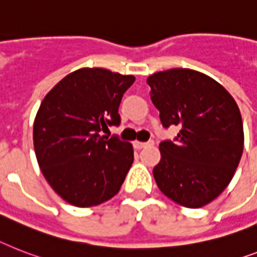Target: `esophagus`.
Instances as JSON below:
<instances>
[{"label": "esophagus", "instance_id": "obj_1", "mask_svg": "<svg viewBox=\"0 0 257 257\" xmlns=\"http://www.w3.org/2000/svg\"><path fill=\"white\" fill-rule=\"evenodd\" d=\"M153 140H149L148 143H141V141H135V148L136 149H143V148H147V147H153Z\"/></svg>", "mask_w": 257, "mask_h": 257}]
</instances>
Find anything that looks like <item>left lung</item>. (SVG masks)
<instances>
[{"mask_svg": "<svg viewBox=\"0 0 257 257\" xmlns=\"http://www.w3.org/2000/svg\"><path fill=\"white\" fill-rule=\"evenodd\" d=\"M147 81L164 128H179L174 141L160 144L161 161L153 169L158 189L185 207L206 206L228 186L240 162L236 101L218 81L189 68L156 72Z\"/></svg>", "mask_w": 257, "mask_h": 257, "instance_id": "8db88e82", "label": "left lung"}]
</instances>
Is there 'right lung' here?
Here are the masks:
<instances>
[{
	"mask_svg": "<svg viewBox=\"0 0 257 257\" xmlns=\"http://www.w3.org/2000/svg\"><path fill=\"white\" fill-rule=\"evenodd\" d=\"M135 80L105 68H80L41 103L33 132L37 161L54 191L76 207L114 197L132 166V144L100 132L120 124L118 107Z\"/></svg>",
	"mask_w": 257,
	"mask_h": 257,
	"instance_id": "right-lung-1",
	"label": "right lung"
}]
</instances>
